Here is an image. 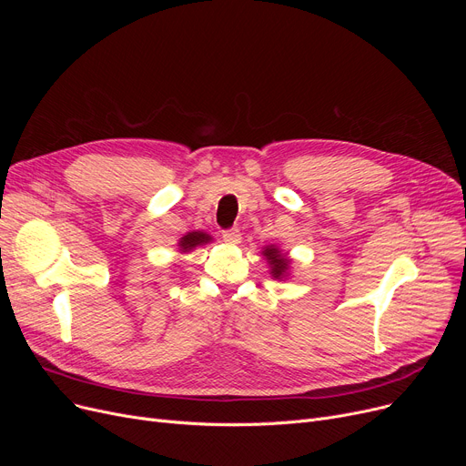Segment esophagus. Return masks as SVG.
<instances>
[{
  "mask_svg": "<svg viewBox=\"0 0 466 466\" xmlns=\"http://www.w3.org/2000/svg\"><path fill=\"white\" fill-rule=\"evenodd\" d=\"M223 239L228 243V246H238L241 241V232L239 228H228L223 232Z\"/></svg>",
  "mask_w": 466,
  "mask_h": 466,
  "instance_id": "34e87169",
  "label": "esophagus"
}]
</instances>
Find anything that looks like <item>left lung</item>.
<instances>
[{"mask_svg": "<svg viewBox=\"0 0 466 466\" xmlns=\"http://www.w3.org/2000/svg\"><path fill=\"white\" fill-rule=\"evenodd\" d=\"M262 255H264V258L268 260V264H270V274H272V278H276V279H285V278L289 276L290 258H287V255H283V253L279 251V248L268 246V248H264Z\"/></svg>", "mask_w": 466, "mask_h": 466, "instance_id": "left-lung-1", "label": "left lung"}]
</instances>
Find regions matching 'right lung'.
Segmentation results:
<instances>
[{
  "label": "right lung",
  "mask_w": 466,
  "mask_h": 466,
  "mask_svg": "<svg viewBox=\"0 0 466 466\" xmlns=\"http://www.w3.org/2000/svg\"><path fill=\"white\" fill-rule=\"evenodd\" d=\"M211 241V236L206 234V232H187L181 239H179V251L181 253H188L192 249H196L198 246H206V243Z\"/></svg>",
  "instance_id": "right-lung-1"
}]
</instances>
